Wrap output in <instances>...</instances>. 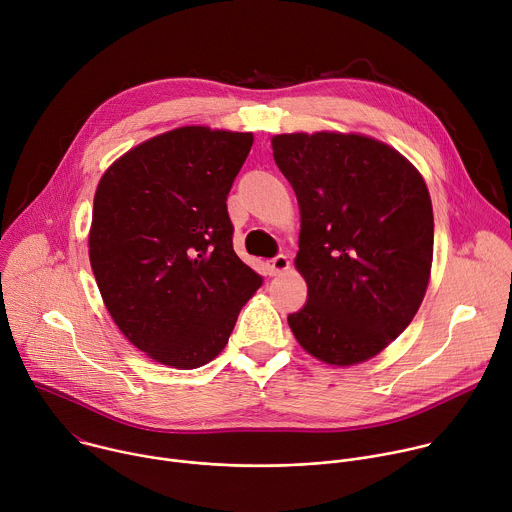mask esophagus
I'll list each match as a JSON object with an SVG mask.
<instances>
[{
    "label": "esophagus",
    "instance_id": "esophagus-1",
    "mask_svg": "<svg viewBox=\"0 0 512 512\" xmlns=\"http://www.w3.org/2000/svg\"><path fill=\"white\" fill-rule=\"evenodd\" d=\"M289 269V259L285 257V255H277V257H273L271 261H269V271H271V275H279V273H283V271H287Z\"/></svg>",
    "mask_w": 512,
    "mask_h": 512
}]
</instances>
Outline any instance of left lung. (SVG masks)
Instances as JSON below:
<instances>
[{
  "label": "left lung",
  "mask_w": 512,
  "mask_h": 512,
  "mask_svg": "<svg viewBox=\"0 0 512 512\" xmlns=\"http://www.w3.org/2000/svg\"><path fill=\"white\" fill-rule=\"evenodd\" d=\"M271 148L302 214L294 263L308 302L287 324L326 364L369 360L411 324L425 296L433 261L425 180L362 133H279Z\"/></svg>",
  "instance_id": "obj_1"
}]
</instances>
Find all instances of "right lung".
<instances>
[{
  "instance_id": "obj_1",
  "label": "right lung",
  "mask_w": 512,
  "mask_h": 512,
  "mask_svg": "<svg viewBox=\"0 0 512 512\" xmlns=\"http://www.w3.org/2000/svg\"><path fill=\"white\" fill-rule=\"evenodd\" d=\"M253 133L186 125L141 141L101 176L89 259L123 336L190 371L229 342L263 279L233 249L229 190Z\"/></svg>"
}]
</instances>
